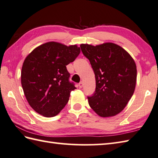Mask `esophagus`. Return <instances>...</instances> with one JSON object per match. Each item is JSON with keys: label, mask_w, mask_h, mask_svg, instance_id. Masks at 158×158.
Here are the masks:
<instances>
[{"label": "esophagus", "mask_w": 158, "mask_h": 158, "mask_svg": "<svg viewBox=\"0 0 158 158\" xmlns=\"http://www.w3.org/2000/svg\"><path fill=\"white\" fill-rule=\"evenodd\" d=\"M78 86H79V88H82L83 87V82H80L78 84Z\"/></svg>", "instance_id": "obj_1"}]
</instances>
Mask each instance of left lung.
<instances>
[{
    "mask_svg": "<svg viewBox=\"0 0 158 158\" xmlns=\"http://www.w3.org/2000/svg\"><path fill=\"white\" fill-rule=\"evenodd\" d=\"M95 76V91L89 104L102 117H113L125 108L136 87L137 70L132 57L113 43L80 45Z\"/></svg>",
    "mask_w": 158,
    "mask_h": 158,
    "instance_id": "obj_1",
    "label": "left lung"
}]
</instances>
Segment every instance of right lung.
<instances>
[{
	"instance_id": "add662e5",
	"label": "right lung",
	"mask_w": 158,
	"mask_h": 158,
	"mask_svg": "<svg viewBox=\"0 0 158 158\" xmlns=\"http://www.w3.org/2000/svg\"><path fill=\"white\" fill-rule=\"evenodd\" d=\"M77 45L50 41L37 47L26 57L21 83L25 97L33 110L45 117L57 115L76 89L70 82L66 65L79 55Z\"/></svg>"
}]
</instances>
